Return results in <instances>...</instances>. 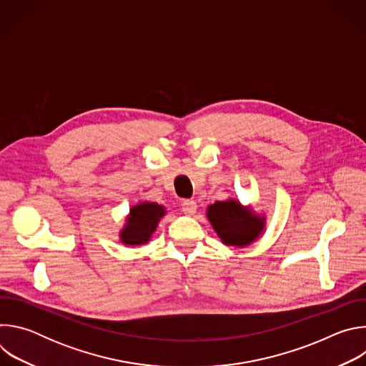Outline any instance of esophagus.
<instances>
[{
    "label": "esophagus",
    "instance_id": "obj_1",
    "mask_svg": "<svg viewBox=\"0 0 366 366\" xmlns=\"http://www.w3.org/2000/svg\"><path fill=\"white\" fill-rule=\"evenodd\" d=\"M182 212L187 214V216H194L195 212H197V202L195 201H191V199H187L182 202Z\"/></svg>",
    "mask_w": 366,
    "mask_h": 366
}]
</instances>
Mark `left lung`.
Returning a JSON list of instances; mask_svg holds the SVG:
<instances>
[{
    "label": "left lung",
    "mask_w": 366,
    "mask_h": 366,
    "mask_svg": "<svg viewBox=\"0 0 366 366\" xmlns=\"http://www.w3.org/2000/svg\"><path fill=\"white\" fill-rule=\"evenodd\" d=\"M207 219L226 246L246 247L264 233L267 214L256 213L252 205L236 198L217 201L207 207Z\"/></svg>",
    "instance_id": "1"
}]
</instances>
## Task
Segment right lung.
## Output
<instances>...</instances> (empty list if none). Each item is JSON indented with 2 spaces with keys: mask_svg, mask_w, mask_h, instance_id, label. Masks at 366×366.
<instances>
[{
  "mask_svg": "<svg viewBox=\"0 0 366 366\" xmlns=\"http://www.w3.org/2000/svg\"><path fill=\"white\" fill-rule=\"evenodd\" d=\"M167 214L162 204L140 201L130 208L126 223L119 233V239L126 246H142L150 242L161 219Z\"/></svg>",
  "mask_w": 366,
  "mask_h": 366,
  "instance_id": "right-lung-1",
  "label": "right lung"
}]
</instances>
